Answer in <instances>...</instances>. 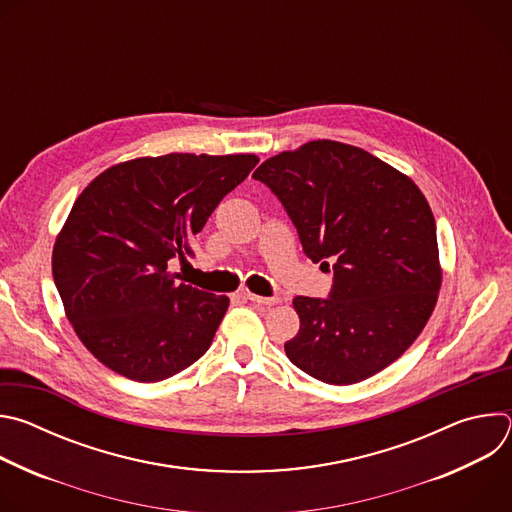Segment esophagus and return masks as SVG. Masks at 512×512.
Returning <instances> with one entry per match:
<instances>
[{"mask_svg": "<svg viewBox=\"0 0 512 512\" xmlns=\"http://www.w3.org/2000/svg\"><path fill=\"white\" fill-rule=\"evenodd\" d=\"M245 298L253 304H259V306H275L279 304V298H263V296H257V294H251V291H247Z\"/></svg>", "mask_w": 512, "mask_h": 512, "instance_id": "obj_1", "label": "esophagus"}]
</instances>
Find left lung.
<instances>
[{"instance_id":"left-lung-1","label":"left lung","mask_w":512,"mask_h":512,"mask_svg":"<svg viewBox=\"0 0 512 512\" xmlns=\"http://www.w3.org/2000/svg\"><path fill=\"white\" fill-rule=\"evenodd\" d=\"M296 225L304 253L328 265L330 298H294L287 358L328 385H352L395 362L421 334L442 287L435 218L403 172L354 145L314 139L253 174Z\"/></svg>"}]
</instances>
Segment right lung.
Returning <instances> with one entry per match:
<instances>
[{
    "mask_svg": "<svg viewBox=\"0 0 512 512\" xmlns=\"http://www.w3.org/2000/svg\"><path fill=\"white\" fill-rule=\"evenodd\" d=\"M255 154H168L101 172L79 194L52 249L68 322L113 373L164 381L196 362L229 298L180 283L208 216L257 166Z\"/></svg>",
    "mask_w": 512,
    "mask_h": 512,
    "instance_id": "obj_1",
    "label": "right lung"
}]
</instances>
